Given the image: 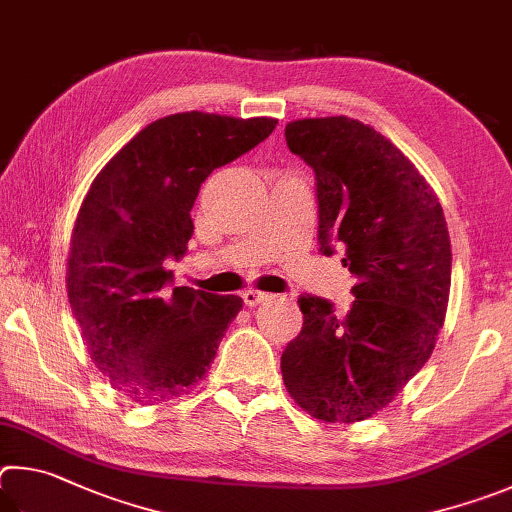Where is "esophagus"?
Segmentation results:
<instances>
[{"mask_svg":"<svg viewBox=\"0 0 512 512\" xmlns=\"http://www.w3.org/2000/svg\"><path fill=\"white\" fill-rule=\"evenodd\" d=\"M267 299V294L261 292V290H245L242 292V301H245V306L254 308L258 306V303H263Z\"/></svg>","mask_w":512,"mask_h":512,"instance_id":"1","label":"esophagus"}]
</instances>
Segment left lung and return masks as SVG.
<instances>
[{
    "mask_svg": "<svg viewBox=\"0 0 512 512\" xmlns=\"http://www.w3.org/2000/svg\"><path fill=\"white\" fill-rule=\"evenodd\" d=\"M288 148L315 170L319 245L344 249L353 306L303 294V328L281 373L301 409L326 423L371 418L423 369L443 328L452 247L443 206L418 168L348 116L285 125Z\"/></svg>",
    "mask_w": 512,
    "mask_h": 512,
    "instance_id": "obj_1",
    "label": "left lung"
}]
</instances>
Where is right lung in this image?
<instances>
[{
  "label": "right lung",
  "instance_id": "1",
  "mask_svg": "<svg viewBox=\"0 0 512 512\" xmlns=\"http://www.w3.org/2000/svg\"><path fill=\"white\" fill-rule=\"evenodd\" d=\"M276 119L182 112L146 125L89 186L71 231L67 297L96 369L137 405L200 382L242 299L168 288V258L193 236L191 209L215 168L270 137Z\"/></svg>",
  "mask_w": 512,
  "mask_h": 512
}]
</instances>
